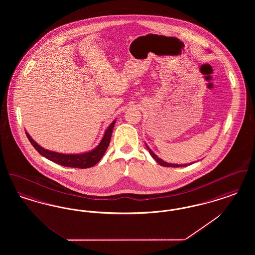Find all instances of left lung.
Returning <instances> with one entry per match:
<instances>
[{
  "mask_svg": "<svg viewBox=\"0 0 255 255\" xmlns=\"http://www.w3.org/2000/svg\"><path fill=\"white\" fill-rule=\"evenodd\" d=\"M147 148H148V150H149V152H150V155L153 157V158L159 163L160 165H162V166H166V167H182V166H186L187 164H173V163H167V162H165V161H163L162 159H160V158H158V156H156L150 149H149V147L148 146H146Z\"/></svg>",
  "mask_w": 255,
  "mask_h": 255,
  "instance_id": "obj_1",
  "label": "left lung"
}]
</instances>
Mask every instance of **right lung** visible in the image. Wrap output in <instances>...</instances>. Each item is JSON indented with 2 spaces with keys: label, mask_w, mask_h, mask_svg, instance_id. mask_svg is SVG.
Listing matches in <instances>:
<instances>
[{
  "label": "right lung",
  "mask_w": 255,
  "mask_h": 255,
  "mask_svg": "<svg viewBox=\"0 0 255 255\" xmlns=\"http://www.w3.org/2000/svg\"><path fill=\"white\" fill-rule=\"evenodd\" d=\"M115 126V122L110 124L108 129L104 133V136L100 143L98 144L97 148H95L93 151L84 153V154H77V155H66V154H60L56 152H52L47 149H44L43 147L38 145L36 142L31 138V136L25 132V134L30 141L32 146L36 149L38 153L42 155L43 157L48 158L49 160L58 163L66 167H74V168H89L94 165H96L97 162L103 157L104 153L106 152L108 146H109L111 136L113 133V129Z\"/></svg>",
  "instance_id": "right-lung-1"
}]
</instances>
